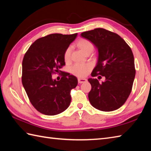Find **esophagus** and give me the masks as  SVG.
Segmentation results:
<instances>
[{
	"label": "esophagus",
	"mask_w": 151,
	"mask_h": 151,
	"mask_svg": "<svg viewBox=\"0 0 151 151\" xmlns=\"http://www.w3.org/2000/svg\"><path fill=\"white\" fill-rule=\"evenodd\" d=\"M78 83H80V84H82V83H84L86 82H87V79L78 78Z\"/></svg>",
	"instance_id": "obj_1"
}]
</instances>
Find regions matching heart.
I'll return each instance as SVG.
<instances>
[{"instance_id":"heart-1","label":"heart","mask_w":151,"mask_h":151,"mask_svg":"<svg viewBox=\"0 0 151 151\" xmlns=\"http://www.w3.org/2000/svg\"><path fill=\"white\" fill-rule=\"evenodd\" d=\"M76 45L85 54L91 52L93 49V43L89 40L84 39V38L80 39L77 41ZM70 51H71V48L68 47L65 51V53H64V60L66 62L69 61L70 59ZM90 68L91 66L89 64L75 63L70 68V71H71L73 75L80 76V77H82V76H84L88 73V71Z\"/></svg>"}]
</instances>
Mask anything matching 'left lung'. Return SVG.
Masks as SVG:
<instances>
[{"label": "left lung", "instance_id": "left-lung-1", "mask_svg": "<svg viewBox=\"0 0 151 151\" xmlns=\"http://www.w3.org/2000/svg\"><path fill=\"white\" fill-rule=\"evenodd\" d=\"M81 35L98 50L97 63L91 76L105 77L102 83L97 78L88 79L91 85L89 101L99 110H117L124 104L132 91L136 75L132 51L118 34L104 28H95Z\"/></svg>", "mask_w": 151, "mask_h": 151}]
</instances>
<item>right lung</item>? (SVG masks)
Returning <instances> with one entry per match:
<instances>
[{
  "label": "right lung",
  "mask_w": 151,
  "mask_h": 151,
  "mask_svg": "<svg viewBox=\"0 0 151 151\" xmlns=\"http://www.w3.org/2000/svg\"><path fill=\"white\" fill-rule=\"evenodd\" d=\"M70 35L49 34L31 45L22 63V83L32 104L40 113L54 115L69 107L70 92L78 84L76 76L63 72L59 81L52 75L65 65L64 53L76 39Z\"/></svg>",
  "instance_id": "1"
}]
</instances>
